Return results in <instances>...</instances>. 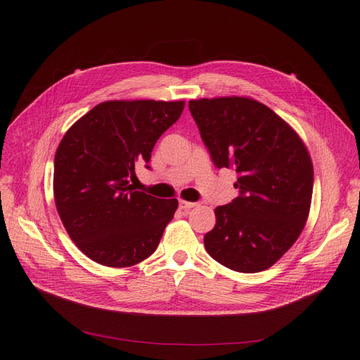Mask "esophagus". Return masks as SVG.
Returning a JSON list of instances; mask_svg holds the SVG:
<instances>
[{
  "label": "esophagus",
  "mask_w": 360,
  "mask_h": 360,
  "mask_svg": "<svg viewBox=\"0 0 360 360\" xmlns=\"http://www.w3.org/2000/svg\"><path fill=\"white\" fill-rule=\"evenodd\" d=\"M193 207H196V202H188V200H184V199L179 200L181 210H190V208H193Z\"/></svg>",
  "instance_id": "esophagus-1"
}]
</instances>
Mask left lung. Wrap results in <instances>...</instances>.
<instances>
[{
  "label": "left lung",
  "instance_id": "8db88e82",
  "mask_svg": "<svg viewBox=\"0 0 360 360\" xmlns=\"http://www.w3.org/2000/svg\"><path fill=\"white\" fill-rule=\"evenodd\" d=\"M218 169H235L239 196L216 207L204 238L207 253L230 270L270 269L297 240L313 195L307 146L270 107L247 96L200 98L188 103Z\"/></svg>",
  "mask_w": 360,
  "mask_h": 360
}]
</instances>
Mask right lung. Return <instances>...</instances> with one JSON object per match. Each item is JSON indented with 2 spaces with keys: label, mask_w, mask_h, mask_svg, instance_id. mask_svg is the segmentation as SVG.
Instances as JSON below:
<instances>
[{
  "label": "right lung",
  "mask_w": 360,
  "mask_h": 360,
  "mask_svg": "<svg viewBox=\"0 0 360 360\" xmlns=\"http://www.w3.org/2000/svg\"><path fill=\"white\" fill-rule=\"evenodd\" d=\"M184 101L113 99L95 105L65 131L55 153L53 196L65 231L105 266L136 265L155 253L178 199L131 187L138 161H150Z\"/></svg>",
  "instance_id": "add662e5"
}]
</instances>
